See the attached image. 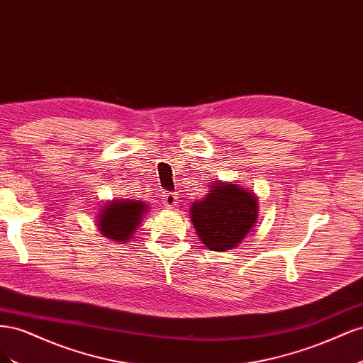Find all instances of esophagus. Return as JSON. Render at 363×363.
<instances>
[{
    "label": "esophagus",
    "instance_id": "1",
    "mask_svg": "<svg viewBox=\"0 0 363 363\" xmlns=\"http://www.w3.org/2000/svg\"><path fill=\"white\" fill-rule=\"evenodd\" d=\"M162 201H163V204L167 206V207H172V206H175V203H177V194L164 192Z\"/></svg>",
    "mask_w": 363,
    "mask_h": 363
}]
</instances>
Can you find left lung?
<instances>
[{"label": "left lung", "mask_w": 363, "mask_h": 363, "mask_svg": "<svg viewBox=\"0 0 363 363\" xmlns=\"http://www.w3.org/2000/svg\"><path fill=\"white\" fill-rule=\"evenodd\" d=\"M203 244L212 251L235 248L257 221L255 195L236 184L215 183L207 196L191 207Z\"/></svg>", "instance_id": "8db88e82"}]
</instances>
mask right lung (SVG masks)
I'll return each mask as SVG.
<instances>
[{"label":"right lung","instance_id":"right-lung-1","mask_svg":"<svg viewBox=\"0 0 363 363\" xmlns=\"http://www.w3.org/2000/svg\"><path fill=\"white\" fill-rule=\"evenodd\" d=\"M145 212V204L138 201H118L104 207V211L98 219V227L103 235L108 239H115L118 242H127L142 221V215Z\"/></svg>","mask_w":363,"mask_h":363}]
</instances>
